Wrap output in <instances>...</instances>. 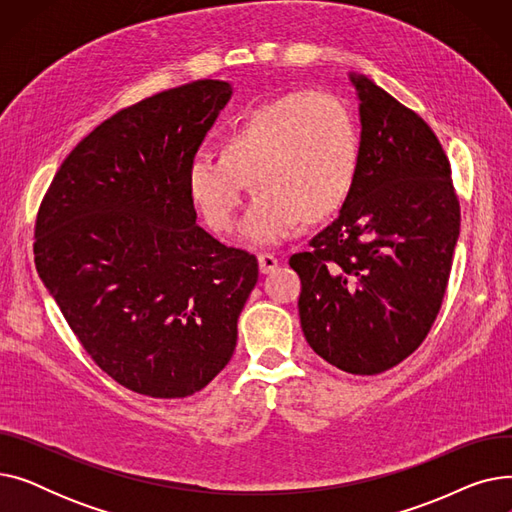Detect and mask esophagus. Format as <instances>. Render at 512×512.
<instances>
[{
	"label": "esophagus",
	"mask_w": 512,
	"mask_h": 512,
	"mask_svg": "<svg viewBox=\"0 0 512 512\" xmlns=\"http://www.w3.org/2000/svg\"><path fill=\"white\" fill-rule=\"evenodd\" d=\"M259 270H261V274H272L276 267L280 265V261H278V257H274L272 253H261L259 257Z\"/></svg>",
	"instance_id": "1"
}]
</instances>
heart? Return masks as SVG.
I'll list each match as a JSON object with an SVG mask.
<instances>
[{
  "label": "heart",
  "mask_w": 512,
  "mask_h": 512,
  "mask_svg": "<svg viewBox=\"0 0 512 512\" xmlns=\"http://www.w3.org/2000/svg\"><path fill=\"white\" fill-rule=\"evenodd\" d=\"M218 155L199 153L186 168V193L207 228L228 234L245 184L257 195L242 236L276 242L301 222L321 224L351 199L361 141L346 105L324 91H292L265 101L230 124Z\"/></svg>",
  "instance_id": "1"
}]
</instances>
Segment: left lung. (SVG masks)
<instances>
[{"mask_svg": "<svg viewBox=\"0 0 512 512\" xmlns=\"http://www.w3.org/2000/svg\"><path fill=\"white\" fill-rule=\"evenodd\" d=\"M361 166L338 220L290 257L313 351L355 375L382 373L432 330L461 230L450 161L423 118L367 76L348 74Z\"/></svg>", "mask_w": 512, "mask_h": 512, "instance_id": "8db88e82", "label": "left lung"}]
</instances>
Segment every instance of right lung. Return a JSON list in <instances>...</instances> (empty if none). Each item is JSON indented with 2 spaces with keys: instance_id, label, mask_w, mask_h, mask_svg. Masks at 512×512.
Masks as SVG:
<instances>
[{
  "instance_id": "right-lung-1",
  "label": "right lung",
  "mask_w": 512,
  "mask_h": 512,
  "mask_svg": "<svg viewBox=\"0 0 512 512\" xmlns=\"http://www.w3.org/2000/svg\"><path fill=\"white\" fill-rule=\"evenodd\" d=\"M232 95L226 80L161 91L101 122L41 201L35 265L87 355L151 398L205 388L232 359L255 255L197 224L186 168Z\"/></svg>"
}]
</instances>
